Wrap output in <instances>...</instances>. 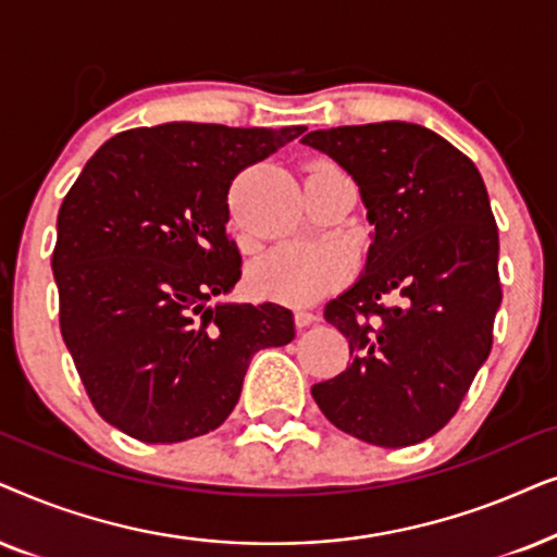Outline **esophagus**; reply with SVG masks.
<instances>
[{
  "label": "esophagus",
  "mask_w": 557,
  "mask_h": 557,
  "mask_svg": "<svg viewBox=\"0 0 557 557\" xmlns=\"http://www.w3.org/2000/svg\"><path fill=\"white\" fill-rule=\"evenodd\" d=\"M315 321H318V313H313V310H306V308L295 310V325H298V329H306V325Z\"/></svg>",
  "instance_id": "34e87169"
}]
</instances>
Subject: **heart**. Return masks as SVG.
Listing matches in <instances>:
<instances>
[{
	"label": "heart",
	"mask_w": 557,
	"mask_h": 557,
	"mask_svg": "<svg viewBox=\"0 0 557 557\" xmlns=\"http://www.w3.org/2000/svg\"><path fill=\"white\" fill-rule=\"evenodd\" d=\"M348 262L321 244H283L255 264L251 285L262 298L308 306L346 283Z\"/></svg>",
	"instance_id": "obj_1"
}]
</instances>
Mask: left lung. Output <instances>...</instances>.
Masks as SVG:
<instances>
[{"label": "left lung", "mask_w": 557, "mask_h": 557, "mask_svg": "<svg viewBox=\"0 0 557 557\" xmlns=\"http://www.w3.org/2000/svg\"><path fill=\"white\" fill-rule=\"evenodd\" d=\"M302 143L354 177L374 226L359 283L323 310L351 364L310 392L354 438L412 446L448 425L492 351L502 283L486 185L420 124L315 129Z\"/></svg>", "instance_id": "1"}]
</instances>
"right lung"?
I'll use <instances>...</instances> for the list:
<instances>
[{"mask_svg":"<svg viewBox=\"0 0 557 557\" xmlns=\"http://www.w3.org/2000/svg\"><path fill=\"white\" fill-rule=\"evenodd\" d=\"M306 127L168 122L103 143L58 211L61 333L86 395L143 443L216 430L259 348L295 338L274 302H219L242 277L228 188Z\"/></svg>","mask_w":557,"mask_h":557,"instance_id":"1","label":"right lung"}]
</instances>
